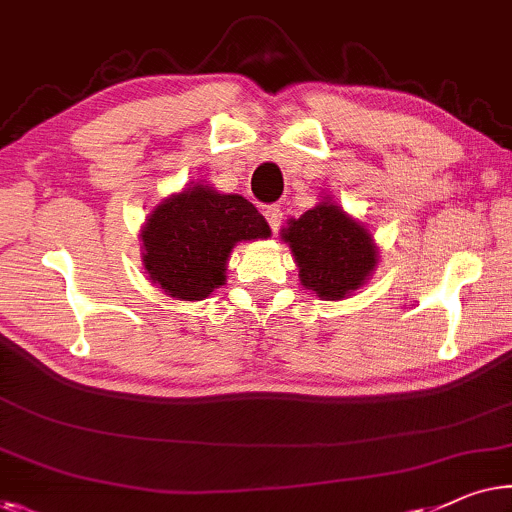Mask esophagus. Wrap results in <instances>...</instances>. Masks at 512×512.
<instances>
[{"label": "esophagus", "instance_id": "esophagus-1", "mask_svg": "<svg viewBox=\"0 0 512 512\" xmlns=\"http://www.w3.org/2000/svg\"><path fill=\"white\" fill-rule=\"evenodd\" d=\"M265 219H268V224H270V228L274 233L279 231V226H281V219H284V212H281V207L279 205H270V207H265Z\"/></svg>", "mask_w": 512, "mask_h": 512}]
</instances>
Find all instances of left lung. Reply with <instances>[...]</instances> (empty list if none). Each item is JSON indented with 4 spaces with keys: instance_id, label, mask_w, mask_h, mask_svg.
<instances>
[{
    "instance_id": "1",
    "label": "left lung",
    "mask_w": 512,
    "mask_h": 512,
    "mask_svg": "<svg viewBox=\"0 0 512 512\" xmlns=\"http://www.w3.org/2000/svg\"><path fill=\"white\" fill-rule=\"evenodd\" d=\"M300 270V284L321 300H344L372 279L379 265V247L369 228L351 217L330 196L300 219L281 228Z\"/></svg>"
}]
</instances>
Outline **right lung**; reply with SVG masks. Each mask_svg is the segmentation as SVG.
<instances>
[{
	"label": "right lung",
	"mask_w": 512,
	"mask_h": 512,
	"mask_svg": "<svg viewBox=\"0 0 512 512\" xmlns=\"http://www.w3.org/2000/svg\"><path fill=\"white\" fill-rule=\"evenodd\" d=\"M263 214L238 194L191 182L164 198L140 228L143 268L175 300H205L226 284L235 244L270 238Z\"/></svg>",
	"instance_id": "obj_1"
}]
</instances>
